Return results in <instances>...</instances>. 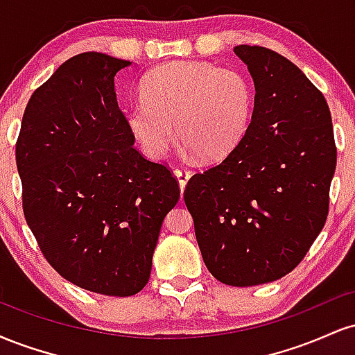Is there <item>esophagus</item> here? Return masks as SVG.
<instances>
[{
    "label": "esophagus",
    "instance_id": "obj_1",
    "mask_svg": "<svg viewBox=\"0 0 355 355\" xmlns=\"http://www.w3.org/2000/svg\"><path fill=\"white\" fill-rule=\"evenodd\" d=\"M190 172L189 170L185 168V166H178V168H175V177H177V180H178V183H180V190L183 191L185 190V185L187 183H189V180H190Z\"/></svg>",
    "mask_w": 355,
    "mask_h": 355
}]
</instances>
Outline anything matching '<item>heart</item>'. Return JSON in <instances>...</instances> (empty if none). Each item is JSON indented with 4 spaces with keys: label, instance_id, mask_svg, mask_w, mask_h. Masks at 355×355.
I'll use <instances>...</instances> for the list:
<instances>
[{
    "label": "heart",
    "instance_id": "1",
    "mask_svg": "<svg viewBox=\"0 0 355 355\" xmlns=\"http://www.w3.org/2000/svg\"><path fill=\"white\" fill-rule=\"evenodd\" d=\"M255 105L243 73L207 61H172L146 76L126 123L140 148L160 158L175 141L202 160L225 158L245 137Z\"/></svg>",
    "mask_w": 355,
    "mask_h": 355
}]
</instances>
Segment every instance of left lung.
<instances>
[{"instance_id": "obj_1", "label": "left lung", "mask_w": 355, "mask_h": 355, "mask_svg": "<svg viewBox=\"0 0 355 355\" xmlns=\"http://www.w3.org/2000/svg\"><path fill=\"white\" fill-rule=\"evenodd\" d=\"M234 51L254 78L252 121L183 200L210 274L250 287L294 270L324 229L337 146L327 101L302 70L257 44Z\"/></svg>"}]
</instances>
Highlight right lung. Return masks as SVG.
<instances>
[{"label": "right lung", "mask_w": 355, "mask_h": 355, "mask_svg": "<svg viewBox=\"0 0 355 355\" xmlns=\"http://www.w3.org/2000/svg\"><path fill=\"white\" fill-rule=\"evenodd\" d=\"M130 61L81 53L24 108L16 140L23 214L61 277L112 297L145 287L165 215L180 185L133 146L115 75Z\"/></svg>", "instance_id": "right-lung-1"}]
</instances>
